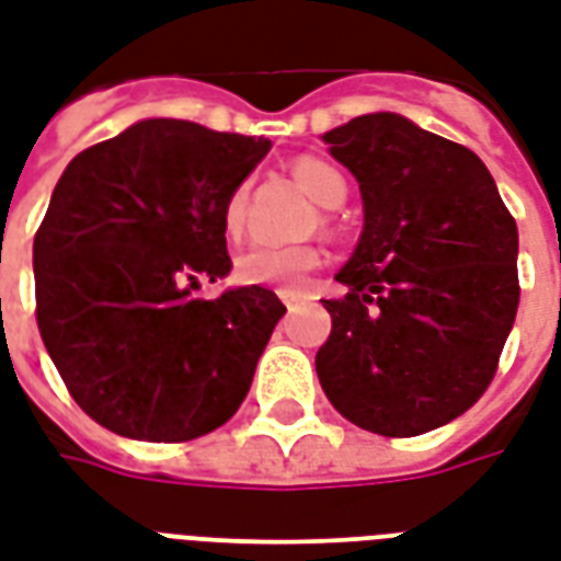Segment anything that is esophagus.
I'll return each instance as SVG.
<instances>
[{"label": "esophagus", "mask_w": 561, "mask_h": 561, "mask_svg": "<svg viewBox=\"0 0 561 561\" xmlns=\"http://www.w3.org/2000/svg\"><path fill=\"white\" fill-rule=\"evenodd\" d=\"M279 300L285 302V306H288V312H294V309H297V306H300V302L306 300V297H302V294H294V291H282Z\"/></svg>", "instance_id": "esophagus-1"}]
</instances>
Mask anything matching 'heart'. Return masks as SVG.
Listing matches in <instances>:
<instances>
[{
  "label": "heart",
  "instance_id": "heart-1",
  "mask_svg": "<svg viewBox=\"0 0 561 561\" xmlns=\"http://www.w3.org/2000/svg\"><path fill=\"white\" fill-rule=\"evenodd\" d=\"M294 175L309 196L323 207L342 205L347 196V181L339 169L323 160L302 157L294 165ZM247 219V186L231 190L222 205V228L228 238H240ZM321 264V252L314 247H279V243H252L234 261V276L243 285H261L276 291H297L306 276Z\"/></svg>",
  "mask_w": 561,
  "mask_h": 561
}]
</instances>
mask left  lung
<instances>
[{
  "mask_svg": "<svg viewBox=\"0 0 561 561\" xmlns=\"http://www.w3.org/2000/svg\"><path fill=\"white\" fill-rule=\"evenodd\" d=\"M323 142L363 193V234L335 279L314 356L339 413L419 437L484 396L520 302L517 226L488 165L396 112L359 115Z\"/></svg>",
  "mask_w": 561,
  "mask_h": 561,
  "instance_id": "obj_1",
  "label": "left lung"
}]
</instances>
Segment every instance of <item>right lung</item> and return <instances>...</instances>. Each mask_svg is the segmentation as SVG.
Returning <instances> with one entry per match:
<instances>
[{
  "instance_id": "obj_1",
  "label": "right lung",
  "mask_w": 561,
  "mask_h": 561,
  "mask_svg": "<svg viewBox=\"0 0 561 561\" xmlns=\"http://www.w3.org/2000/svg\"><path fill=\"white\" fill-rule=\"evenodd\" d=\"M267 139L148 118L77 153L35 234V318L73 401L98 425L184 443L234 416L285 314L228 276L222 205Z\"/></svg>"
}]
</instances>
